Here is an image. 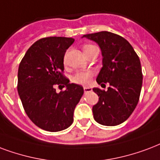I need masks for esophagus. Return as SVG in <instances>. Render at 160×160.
<instances>
[{"label": "esophagus", "mask_w": 160, "mask_h": 160, "mask_svg": "<svg viewBox=\"0 0 160 160\" xmlns=\"http://www.w3.org/2000/svg\"><path fill=\"white\" fill-rule=\"evenodd\" d=\"M92 91V89L90 88V87H84V91H85V93L86 92H89V91Z\"/></svg>", "instance_id": "obj_1"}]
</instances>
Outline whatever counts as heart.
<instances>
[{
    "label": "heart",
    "mask_w": 160,
    "mask_h": 160,
    "mask_svg": "<svg viewBox=\"0 0 160 160\" xmlns=\"http://www.w3.org/2000/svg\"><path fill=\"white\" fill-rule=\"evenodd\" d=\"M95 48H96V46L92 44H86L84 46L83 49H84L85 54H87L89 52H91ZM92 76H93V73L91 71L78 72L73 76L72 80H73V82L78 84V85H87L91 82V79L92 78Z\"/></svg>",
    "instance_id": "obj_1"
}]
</instances>
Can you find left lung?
<instances>
[{
  "label": "left lung",
  "instance_id": "left-lung-1",
  "mask_svg": "<svg viewBox=\"0 0 160 160\" xmlns=\"http://www.w3.org/2000/svg\"><path fill=\"white\" fill-rule=\"evenodd\" d=\"M82 38L99 44L102 66L96 81L109 83L107 91L93 88L99 100L92 107L94 119L104 126H117L131 116L139 100L142 73L138 56L124 38L110 32L85 34Z\"/></svg>",
  "mask_w": 160,
  "mask_h": 160
}]
</instances>
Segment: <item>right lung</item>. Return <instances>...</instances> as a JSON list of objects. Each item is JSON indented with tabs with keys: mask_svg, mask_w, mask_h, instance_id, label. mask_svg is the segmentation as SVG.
I'll return each instance as SVG.
<instances>
[{
	"mask_svg": "<svg viewBox=\"0 0 160 160\" xmlns=\"http://www.w3.org/2000/svg\"><path fill=\"white\" fill-rule=\"evenodd\" d=\"M75 39L48 37L29 48L21 61L18 91L25 112L36 126L48 132L68 128L84 93L81 85L69 84L64 75V53ZM66 87L56 92L55 87Z\"/></svg>",
	"mask_w": 160,
	"mask_h": 160,
	"instance_id": "obj_1",
	"label": "right lung"
}]
</instances>
